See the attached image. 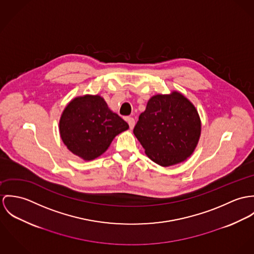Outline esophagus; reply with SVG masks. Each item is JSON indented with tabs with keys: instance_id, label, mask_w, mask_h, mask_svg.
<instances>
[{
	"instance_id": "34e87169",
	"label": "esophagus",
	"mask_w": 254,
	"mask_h": 254,
	"mask_svg": "<svg viewBox=\"0 0 254 254\" xmlns=\"http://www.w3.org/2000/svg\"><path fill=\"white\" fill-rule=\"evenodd\" d=\"M127 123H128V126H129V128L132 129L134 127V125H135V121L133 118H127Z\"/></svg>"
}]
</instances>
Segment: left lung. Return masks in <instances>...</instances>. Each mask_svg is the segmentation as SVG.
Here are the masks:
<instances>
[{"label":"left lung","mask_w":254,"mask_h":254,"mask_svg":"<svg viewBox=\"0 0 254 254\" xmlns=\"http://www.w3.org/2000/svg\"><path fill=\"white\" fill-rule=\"evenodd\" d=\"M195 106L180 92L151 97L140 114L133 133L156 164L169 167L190 157L200 135Z\"/></svg>","instance_id":"8db88e82"}]
</instances>
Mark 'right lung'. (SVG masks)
<instances>
[{"mask_svg":"<svg viewBox=\"0 0 254 254\" xmlns=\"http://www.w3.org/2000/svg\"><path fill=\"white\" fill-rule=\"evenodd\" d=\"M127 128V123L112 112L99 95L74 98L66 106L59 121L63 143L85 161L102 155L115 136Z\"/></svg>","mask_w":254,"mask_h":254,"instance_id":"right-lung-1","label":"right lung"}]
</instances>
